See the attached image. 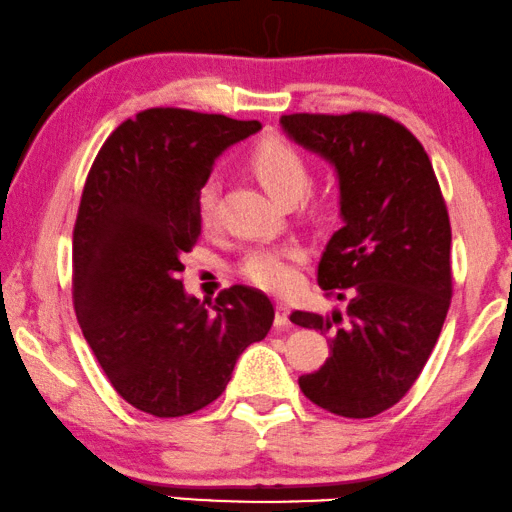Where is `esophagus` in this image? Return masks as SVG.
Listing matches in <instances>:
<instances>
[{
  "label": "esophagus",
  "mask_w": 512,
  "mask_h": 512,
  "mask_svg": "<svg viewBox=\"0 0 512 512\" xmlns=\"http://www.w3.org/2000/svg\"><path fill=\"white\" fill-rule=\"evenodd\" d=\"M273 325L276 327L290 325V306L283 304V301H278L276 304V318H273Z\"/></svg>",
  "instance_id": "1"
}]
</instances>
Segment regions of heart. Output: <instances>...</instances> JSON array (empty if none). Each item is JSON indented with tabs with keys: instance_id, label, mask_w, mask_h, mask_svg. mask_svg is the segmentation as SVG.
<instances>
[{
	"instance_id": "heart-1",
	"label": "heart",
	"mask_w": 512,
	"mask_h": 512,
	"mask_svg": "<svg viewBox=\"0 0 512 512\" xmlns=\"http://www.w3.org/2000/svg\"><path fill=\"white\" fill-rule=\"evenodd\" d=\"M250 169L264 185V190L280 201L301 197L311 183V167L306 157L290 141L278 139V136L257 143V148L250 153ZM215 213H218V183L208 178L197 192V218L204 227H211ZM304 259L306 248L294 241L257 246L241 259L239 276L264 292L285 294L297 287Z\"/></svg>"
}]
</instances>
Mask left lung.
<instances>
[{
  "mask_svg": "<svg viewBox=\"0 0 512 512\" xmlns=\"http://www.w3.org/2000/svg\"><path fill=\"white\" fill-rule=\"evenodd\" d=\"M280 125L336 167L343 227L318 266L345 313L294 311L329 338V357L299 378L329 413L362 420L399 403L434 350L452 299L450 218L422 143L390 115L292 113Z\"/></svg>",
  "mask_w": 512,
  "mask_h": 512,
  "instance_id": "obj_1",
  "label": "left lung"
}]
</instances>
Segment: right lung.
<instances>
[{"mask_svg": "<svg viewBox=\"0 0 512 512\" xmlns=\"http://www.w3.org/2000/svg\"><path fill=\"white\" fill-rule=\"evenodd\" d=\"M259 127L160 106L115 127L90 167L74 225V311L113 390L148 415L213 403L273 325L271 299L255 287L222 290L208 311L181 280V257L201 234V183L222 150Z\"/></svg>", "mask_w": 512, "mask_h": 512, "instance_id": "add662e5", "label": "right lung"}]
</instances>
